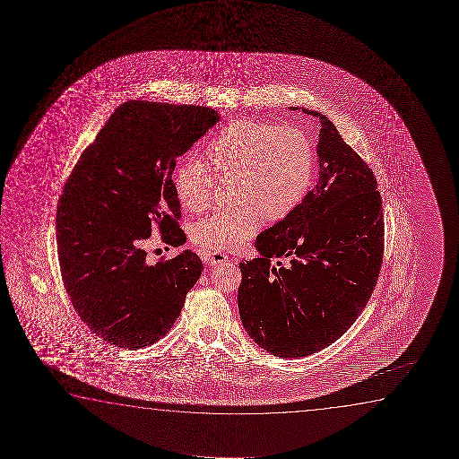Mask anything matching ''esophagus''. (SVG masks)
<instances>
[{"label": "esophagus", "mask_w": 459, "mask_h": 459, "mask_svg": "<svg viewBox=\"0 0 459 459\" xmlns=\"http://www.w3.org/2000/svg\"><path fill=\"white\" fill-rule=\"evenodd\" d=\"M204 260H205V262L210 264H220L227 262L229 257H227L226 254H222V252L207 251L204 252Z\"/></svg>", "instance_id": "esophagus-1"}]
</instances>
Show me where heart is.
I'll use <instances>...</instances> for the list:
<instances>
[{"label": "heart", "instance_id": "heart-1", "mask_svg": "<svg viewBox=\"0 0 459 459\" xmlns=\"http://www.w3.org/2000/svg\"><path fill=\"white\" fill-rule=\"evenodd\" d=\"M208 163L218 177L237 176L238 205L216 210L191 229L195 245L230 251L251 238L262 218L289 216L307 195L315 169V151L307 133L295 126L258 120L229 122L208 143ZM199 158H186L172 174L183 208L201 213L210 205L214 177Z\"/></svg>", "mask_w": 459, "mask_h": 459}]
</instances>
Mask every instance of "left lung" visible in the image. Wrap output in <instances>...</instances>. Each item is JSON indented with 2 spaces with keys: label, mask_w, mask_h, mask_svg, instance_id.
Here are the masks:
<instances>
[{
  "label": "left lung",
  "mask_w": 459,
  "mask_h": 459,
  "mask_svg": "<svg viewBox=\"0 0 459 459\" xmlns=\"http://www.w3.org/2000/svg\"><path fill=\"white\" fill-rule=\"evenodd\" d=\"M302 113L320 120L316 185L258 235L260 257L239 264L241 323L260 348L282 359L310 356L340 339L370 299L383 262L375 174L329 117ZM271 257L284 264L271 265Z\"/></svg>",
  "instance_id": "1"
}]
</instances>
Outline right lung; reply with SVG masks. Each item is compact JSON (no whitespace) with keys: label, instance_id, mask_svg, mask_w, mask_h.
I'll use <instances>...</instances> for the list:
<instances>
[{"label":"right lung","instance_id":"1","mask_svg":"<svg viewBox=\"0 0 459 459\" xmlns=\"http://www.w3.org/2000/svg\"><path fill=\"white\" fill-rule=\"evenodd\" d=\"M212 108L128 100L82 152L57 204V255L76 314L109 345L139 350L169 331L201 277L195 252L151 264L157 227L182 246L176 160L220 122Z\"/></svg>","mask_w":459,"mask_h":459}]
</instances>
